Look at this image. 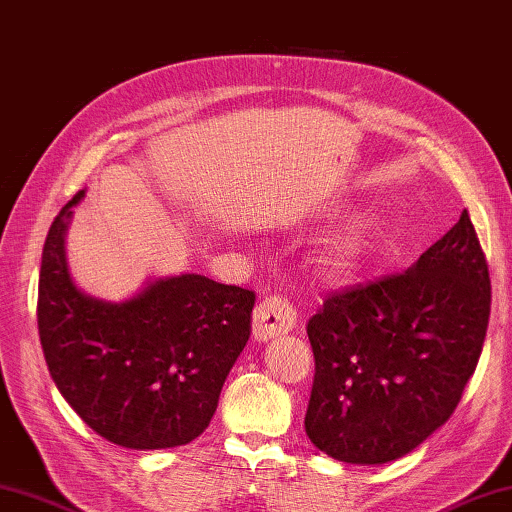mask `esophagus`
I'll list each match as a JSON object with an SVG mask.
<instances>
[{
  "mask_svg": "<svg viewBox=\"0 0 512 512\" xmlns=\"http://www.w3.org/2000/svg\"><path fill=\"white\" fill-rule=\"evenodd\" d=\"M296 325V311L280 296H267L254 309V340L267 342L285 336Z\"/></svg>",
  "mask_w": 512,
  "mask_h": 512,
  "instance_id": "34e87169",
  "label": "esophagus"
}]
</instances>
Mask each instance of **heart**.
Listing matches in <instances>:
<instances>
[{"mask_svg":"<svg viewBox=\"0 0 512 512\" xmlns=\"http://www.w3.org/2000/svg\"><path fill=\"white\" fill-rule=\"evenodd\" d=\"M371 229L364 221H353L322 241L316 265L329 283H349L367 267L371 256Z\"/></svg>","mask_w":512,"mask_h":512,"instance_id":"obj_1","label":"heart"}]
</instances>
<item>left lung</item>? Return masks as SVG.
I'll return each instance as SVG.
<instances>
[{
  "mask_svg": "<svg viewBox=\"0 0 512 512\" xmlns=\"http://www.w3.org/2000/svg\"><path fill=\"white\" fill-rule=\"evenodd\" d=\"M488 316V265L466 210L404 274L331 294L307 325L311 444L360 466L411 453L453 415Z\"/></svg>",
  "mask_w": 512,
  "mask_h": 512,
  "instance_id": "1",
  "label": "left lung"
}]
</instances>
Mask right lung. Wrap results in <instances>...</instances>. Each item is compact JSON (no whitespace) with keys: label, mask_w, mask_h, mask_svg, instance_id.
Here are the masks:
<instances>
[{"label":"right lung","mask_w":512,"mask_h":512,"mask_svg":"<svg viewBox=\"0 0 512 512\" xmlns=\"http://www.w3.org/2000/svg\"><path fill=\"white\" fill-rule=\"evenodd\" d=\"M72 196L46 236L37 325L59 393L97 435L134 451L196 440L252 333L254 291L201 274L152 278L121 302L70 276Z\"/></svg>","instance_id":"add662e5"}]
</instances>
